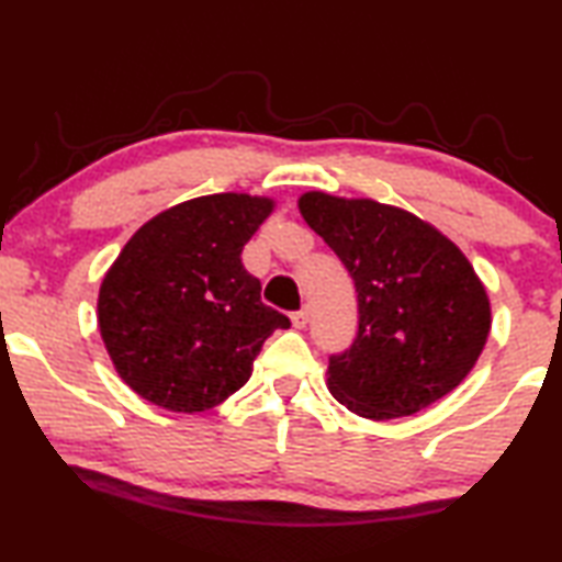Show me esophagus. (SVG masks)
I'll return each mask as SVG.
<instances>
[{"label":"esophagus","mask_w":562,"mask_h":562,"mask_svg":"<svg viewBox=\"0 0 562 562\" xmlns=\"http://www.w3.org/2000/svg\"><path fill=\"white\" fill-rule=\"evenodd\" d=\"M307 322H310V312L304 310V307L292 315V327L294 329H304V327H307Z\"/></svg>","instance_id":"obj_1"}]
</instances>
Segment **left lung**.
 <instances>
[{
	"instance_id": "1",
	"label": "left lung",
	"mask_w": 562,
	"mask_h": 562,
	"mask_svg": "<svg viewBox=\"0 0 562 562\" xmlns=\"http://www.w3.org/2000/svg\"><path fill=\"white\" fill-rule=\"evenodd\" d=\"M297 205L357 288V339L329 357L331 396L357 416L389 422L453 392L491 331L488 292L461 247L372 198L310 190Z\"/></svg>"
}]
</instances>
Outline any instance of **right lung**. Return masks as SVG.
<instances>
[{
	"label": "right lung",
	"instance_id": "1",
	"mask_svg": "<svg viewBox=\"0 0 562 562\" xmlns=\"http://www.w3.org/2000/svg\"><path fill=\"white\" fill-rule=\"evenodd\" d=\"M274 211L265 195L215 193L150 217L99 290V331L119 376L178 414L223 404L290 319L260 300L243 247Z\"/></svg>",
	"mask_w": 562,
	"mask_h": 562
}]
</instances>
